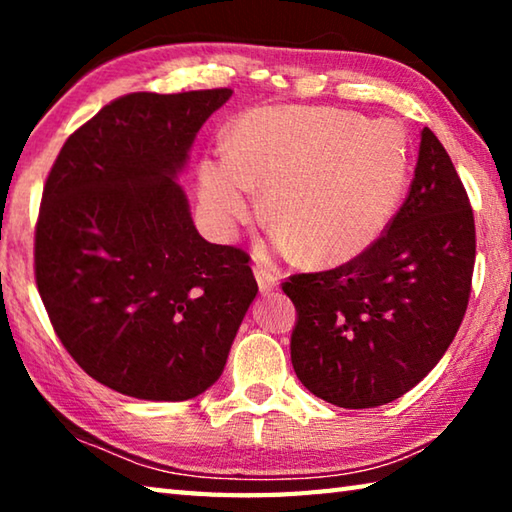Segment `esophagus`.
<instances>
[{
	"label": "esophagus",
	"mask_w": 512,
	"mask_h": 512,
	"mask_svg": "<svg viewBox=\"0 0 512 512\" xmlns=\"http://www.w3.org/2000/svg\"><path fill=\"white\" fill-rule=\"evenodd\" d=\"M255 280H257L259 291H262L264 296H268V293H273L277 287H280V277H277V273L268 271L264 266H255Z\"/></svg>",
	"instance_id": "1"
}]
</instances>
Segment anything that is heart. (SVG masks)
<instances>
[{
	"label": "heart",
	"instance_id": "1",
	"mask_svg": "<svg viewBox=\"0 0 512 512\" xmlns=\"http://www.w3.org/2000/svg\"><path fill=\"white\" fill-rule=\"evenodd\" d=\"M409 183V142L393 121L339 108H253L230 131V155L198 167L207 223L232 237L253 219L255 187L277 248L343 262L377 244Z\"/></svg>",
	"mask_w": 512,
	"mask_h": 512
}]
</instances>
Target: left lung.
I'll use <instances>...</instances> for the list:
<instances>
[{
    "label": "left lung",
    "instance_id": "1",
    "mask_svg": "<svg viewBox=\"0 0 512 512\" xmlns=\"http://www.w3.org/2000/svg\"><path fill=\"white\" fill-rule=\"evenodd\" d=\"M474 214L445 146L422 128L409 196L377 244L320 273L291 275V363L341 409L402 397L443 359L470 300Z\"/></svg>",
    "mask_w": 512,
    "mask_h": 512
}]
</instances>
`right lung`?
<instances>
[{"label": "right lung", "instance_id": "1", "mask_svg": "<svg viewBox=\"0 0 512 512\" xmlns=\"http://www.w3.org/2000/svg\"><path fill=\"white\" fill-rule=\"evenodd\" d=\"M232 90L133 92L67 137L36 225L54 332L99 384L183 402L221 377L257 296L248 255L198 235L183 187L196 133Z\"/></svg>", "mask_w": 512, "mask_h": 512}]
</instances>
